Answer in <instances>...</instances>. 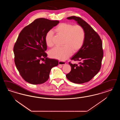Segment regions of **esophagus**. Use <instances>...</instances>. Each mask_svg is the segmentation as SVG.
<instances>
[{"label": "esophagus", "mask_w": 120, "mask_h": 120, "mask_svg": "<svg viewBox=\"0 0 120 120\" xmlns=\"http://www.w3.org/2000/svg\"><path fill=\"white\" fill-rule=\"evenodd\" d=\"M58 64L59 65H64L65 64H66V62H63L62 61H59L58 62Z\"/></svg>", "instance_id": "esophagus-1"}]
</instances>
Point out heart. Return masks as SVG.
I'll return each instance as SVG.
<instances>
[{
  "label": "heart",
  "instance_id": "obj_1",
  "mask_svg": "<svg viewBox=\"0 0 120 120\" xmlns=\"http://www.w3.org/2000/svg\"><path fill=\"white\" fill-rule=\"evenodd\" d=\"M54 31L64 38L62 47H55L50 50L49 55L52 58L64 60L69 58L71 52L75 53L83 45L85 38L83 29L80 25L62 23L58 24ZM53 33L49 30L46 34L45 41L47 46L53 45Z\"/></svg>",
  "mask_w": 120,
  "mask_h": 120
}]
</instances>
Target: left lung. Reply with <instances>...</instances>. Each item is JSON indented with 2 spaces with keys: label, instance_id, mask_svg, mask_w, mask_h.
<instances>
[{
  "label": "left lung",
  "instance_id": "obj_1",
  "mask_svg": "<svg viewBox=\"0 0 120 120\" xmlns=\"http://www.w3.org/2000/svg\"><path fill=\"white\" fill-rule=\"evenodd\" d=\"M67 19H74L81 26L85 38L82 46L71 58L80 62L78 65L69 62L71 70L66 77L75 83H83L91 80L100 70L103 57L102 41L91 26L81 18L72 16Z\"/></svg>",
  "mask_w": 120,
  "mask_h": 120
}]
</instances>
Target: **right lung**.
<instances>
[{"label":"right lung","mask_w":120,"mask_h":120,"mask_svg":"<svg viewBox=\"0 0 120 120\" xmlns=\"http://www.w3.org/2000/svg\"><path fill=\"white\" fill-rule=\"evenodd\" d=\"M59 23L58 20L45 18L35 19L24 27L15 44V63L21 77L32 84H40L47 81L53 67L58 61L47 57L45 37L48 31ZM45 58L44 62L40 61Z\"/></svg>","instance_id":"obj_1"}]
</instances>
